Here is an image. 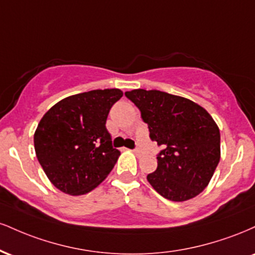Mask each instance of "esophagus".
Segmentation results:
<instances>
[{"label":"esophagus","instance_id":"obj_1","mask_svg":"<svg viewBox=\"0 0 255 255\" xmlns=\"http://www.w3.org/2000/svg\"><path fill=\"white\" fill-rule=\"evenodd\" d=\"M133 152L136 154V156H142V151L140 150V148H134Z\"/></svg>","mask_w":255,"mask_h":255}]
</instances>
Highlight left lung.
<instances>
[{"label": "left lung", "instance_id": "8db88e82", "mask_svg": "<svg viewBox=\"0 0 255 255\" xmlns=\"http://www.w3.org/2000/svg\"><path fill=\"white\" fill-rule=\"evenodd\" d=\"M141 113L150 137L163 150L147 181L162 197L186 201L209 184L221 159L219 128L203 107L158 90L125 93Z\"/></svg>", "mask_w": 255, "mask_h": 255}]
</instances>
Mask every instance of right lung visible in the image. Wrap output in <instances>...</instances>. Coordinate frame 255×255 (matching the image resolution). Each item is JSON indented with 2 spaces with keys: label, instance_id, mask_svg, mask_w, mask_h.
<instances>
[{
  "label": "right lung",
  "instance_id": "obj_1",
  "mask_svg": "<svg viewBox=\"0 0 255 255\" xmlns=\"http://www.w3.org/2000/svg\"><path fill=\"white\" fill-rule=\"evenodd\" d=\"M122 96L119 89L78 93L58 102L40 120L34 150L46 176L61 192L86 194L113 170L121 153L113 147L105 124Z\"/></svg>",
  "mask_w": 255,
  "mask_h": 255
}]
</instances>
